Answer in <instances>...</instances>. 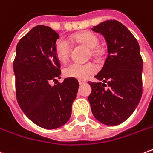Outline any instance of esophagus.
Returning <instances> with one entry per match:
<instances>
[{"instance_id":"esophagus-1","label":"esophagus","mask_w":153,"mask_h":153,"mask_svg":"<svg viewBox=\"0 0 153 153\" xmlns=\"http://www.w3.org/2000/svg\"><path fill=\"white\" fill-rule=\"evenodd\" d=\"M79 84H80V85H82V84L86 83V82L85 81V80H79Z\"/></svg>"}]
</instances>
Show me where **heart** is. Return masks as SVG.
Segmentation results:
<instances>
[{"instance_id": "heart-1", "label": "heart", "mask_w": 153, "mask_h": 153, "mask_svg": "<svg viewBox=\"0 0 153 153\" xmlns=\"http://www.w3.org/2000/svg\"><path fill=\"white\" fill-rule=\"evenodd\" d=\"M73 39L79 44H82L91 49V54L98 55L99 51L96 47L98 45V39L95 34L91 32H79L73 36ZM71 52V46L67 40L60 38L56 41L55 45V56L60 62H66L69 58ZM97 71V67L93 62H71L64 67L63 74L67 78L86 79Z\"/></svg>"}]
</instances>
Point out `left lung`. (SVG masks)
<instances>
[{
	"label": "left lung",
	"instance_id": "1",
	"mask_svg": "<svg viewBox=\"0 0 153 153\" xmlns=\"http://www.w3.org/2000/svg\"><path fill=\"white\" fill-rule=\"evenodd\" d=\"M91 29L104 36L108 55L94 76L99 82H89L92 91L88 100L98 121L117 126L130 117L142 95L140 47L130 31L117 20H105Z\"/></svg>",
	"mask_w": 153,
	"mask_h": 153
}]
</instances>
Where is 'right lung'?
I'll return each instance as SVG.
<instances>
[{
	"label": "right lung",
	"mask_w": 153,
	"mask_h": 153,
	"mask_svg": "<svg viewBox=\"0 0 153 153\" xmlns=\"http://www.w3.org/2000/svg\"><path fill=\"white\" fill-rule=\"evenodd\" d=\"M59 38L50 27L36 26L20 39L13 62L18 104L33 123L47 129L59 128L68 121L79 86L74 78L51 85L61 78L55 53Z\"/></svg>",
	"instance_id": "right-lung-1"
}]
</instances>
